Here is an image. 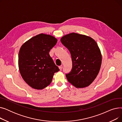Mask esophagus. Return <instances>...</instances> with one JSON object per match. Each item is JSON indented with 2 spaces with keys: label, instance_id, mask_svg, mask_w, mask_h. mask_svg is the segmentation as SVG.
<instances>
[{
  "label": "esophagus",
  "instance_id": "esophagus-1",
  "mask_svg": "<svg viewBox=\"0 0 122 122\" xmlns=\"http://www.w3.org/2000/svg\"><path fill=\"white\" fill-rule=\"evenodd\" d=\"M59 69L60 70H61L62 69V68H63V66H59Z\"/></svg>",
  "mask_w": 122,
  "mask_h": 122
}]
</instances>
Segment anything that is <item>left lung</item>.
I'll return each mask as SVG.
<instances>
[{"label": "left lung", "instance_id": "8db88e82", "mask_svg": "<svg viewBox=\"0 0 122 122\" xmlns=\"http://www.w3.org/2000/svg\"><path fill=\"white\" fill-rule=\"evenodd\" d=\"M61 42L72 57V70L66 74L68 81L76 88L90 85L101 65L102 56L97 43L91 37L75 33L63 36Z\"/></svg>", "mask_w": 122, "mask_h": 122}]
</instances>
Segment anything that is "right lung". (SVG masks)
Listing matches in <instances>:
<instances>
[{
    "label": "right lung",
    "instance_id": "add662e5",
    "mask_svg": "<svg viewBox=\"0 0 122 122\" xmlns=\"http://www.w3.org/2000/svg\"><path fill=\"white\" fill-rule=\"evenodd\" d=\"M57 42L49 35H37L25 42L18 56L19 69L22 77L32 88L42 89L50 84L59 69L49 54Z\"/></svg>",
    "mask_w": 122,
    "mask_h": 122
}]
</instances>
